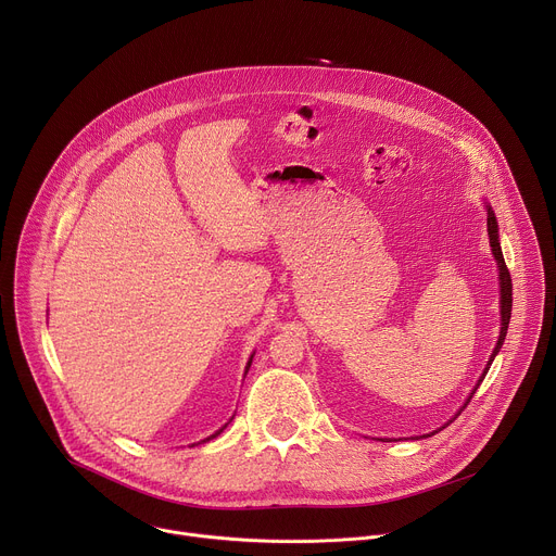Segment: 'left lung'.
Returning <instances> with one entry per match:
<instances>
[{
    "label": "left lung",
    "mask_w": 556,
    "mask_h": 556,
    "mask_svg": "<svg viewBox=\"0 0 556 556\" xmlns=\"http://www.w3.org/2000/svg\"><path fill=\"white\" fill-rule=\"evenodd\" d=\"M486 211H489V240H491V251H493V255H495V260H497V270H500V314H502V330H500V339H497V345H495V350H493V354H491V361H489V365H486V369H484V374H482V378L478 380V384H475V389H472V393L468 395V401H466V405L470 403V399L475 395V391H478V387L482 384V380H484V376L489 374V369H491V363L495 361V356H497V352L502 350V345H504V339H506V330H508V324H510V312H513V281H510V273H508V268H506V262H504V255H502V247H500V230H497V219H495V213H493V208L486 204ZM464 405V407H466ZM462 407V409H464ZM462 409L457 412V416L462 414ZM455 416V418H457ZM453 418V420H455ZM453 420H448V422H453ZM446 422V425H448ZM444 425V427H446ZM442 427V429H444ZM433 433H438V431H433ZM431 433V435H433ZM425 438V435H422Z\"/></svg>",
    "instance_id": "8db88e82"
}]
</instances>
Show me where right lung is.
<instances>
[{
	"mask_svg": "<svg viewBox=\"0 0 556 556\" xmlns=\"http://www.w3.org/2000/svg\"><path fill=\"white\" fill-rule=\"evenodd\" d=\"M251 363H253V356H251V361H249V365H247V371H249V367H251ZM228 422H230V420H228ZM228 422H226V425H228ZM226 425H224V427H222V429H219V431H215V433H213V435H211V438H215V435H219V433H222V431H224V429H226ZM211 438H206V440H211ZM206 440H202V442H206Z\"/></svg>",
	"mask_w": 556,
	"mask_h": 556,
	"instance_id": "add662e5",
	"label": "right lung"
}]
</instances>
